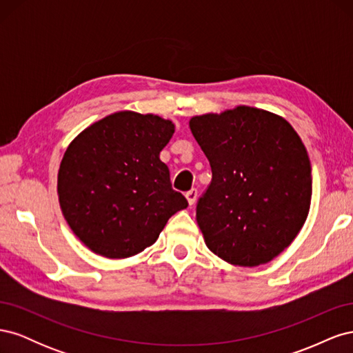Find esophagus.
Listing matches in <instances>:
<instances>
[{
  "label": "esophagus",
  "mask_w": 353,
  "mask_h": 353,
  "mask_svg": "<svg viewBox=\"0 0 353 353\" xmlns=\"http://www.w3.org/2000/svg\"><path fill=\"white\" fill-rule=\"evenodd\" d=\"M197 190L196 188H191L190 191H187L185 193V197H187V200H188V203H190V206H193L194 203H196V200H197Z\"/></svg>",
  "instance_id": "obj_1"
}]
</instances>
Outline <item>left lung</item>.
<instances>
[{
	"label": "left lung",
	"instance_id": "1",
	"mask_svg": "<svg viewBox=\"0 0 353 353\" xmlns=\"http://www.w3.org/2000/svg\"><path fill=\"white\" fill-rule=\"evenodd\" d=\"M190 130L212 168L196 208L206 245L232 265L272 261L311 206V162L301 137L283 117L245 105L196 116Z\"/></svg>",
	"mask_w": 353,
	"mask_h": 353
}]
</instances>
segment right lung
Instances as JSON below:
<instances>
[{
    "label": "right lung",
    "mask_w": 353,
    "mask_h": 353,
    "mask_svg": "<svg viewBox=\"0 0 353 353\" xmlns=\"http://www.w3.org/2000/svg\"><path fill=\"white\" fill-rule=\"evenodd\" d=\"M175 131L153 114L119 112L95 122L68 147L59 200L69 227L94 253L130 258L152 245L168 219L188 206L159 159Z\"/></svg>",
    "instance_id": "right-lung-1"
}]
</instances>
